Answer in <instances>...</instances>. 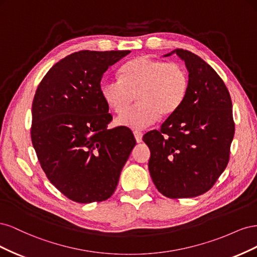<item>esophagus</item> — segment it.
Instances as JSON below:
<instances>
[{"label":"esophagus","instance_id":"1","mask_svg":"<svg viewBox=\"0 0 257 257\" xmlns=\"http://www.w3.org/2000/svg\"><path fill=\"white\" fill-rule=\"evenodd\" d=\"M134 136L137 143H142L143 142V133L139 131H134Z\"/></svg>","mask_w":257,"mask_h":257}]
</instances>
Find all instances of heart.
Here are the masks:
<instances>
[{"mask_svg": "<svg viewBox=\"0 0 257 257\" xmlns=\"http://www.w3.org/2000/svg\"><path fill=\"white\" fill-rule=\"evenodd\" d=\"M189 74L177 62L137 57L120 69V79H105L99 87L105 104L121 113L137 94L139 103L116 119V124L144 128L163 116L174 114L189 91Z\"/></svg>", "mask_w": 257, "mask_h": 257, "instance_id": "heart-1", "label": "heart"}]
</instances>
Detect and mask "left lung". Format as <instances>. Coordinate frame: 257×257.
I'll list each match as a JSON object with an SVG mask.
<instances>
[{
  "mask_svg": "<svg viewBox=\"0 0 257 257\" xmlns=\"http://www.w3.org/2000/svg\"><path fill=\"white\" fill-rule=\"evenodd\" d=\"M189 72L181 107L159 131L144 135L151 157L149 172L168 198L196 197L212 188L229 161L235 134L230 94L221 77L196 54L176 49Z\"/></svg>",
  "mask_w": 257,
  "mask_h": 257,
  "instance_id": "obj_1",
  "label": "left lung"
}]
</instances>
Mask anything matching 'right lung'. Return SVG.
I'll return each instance as SVG.
<instances>
[{
    "mask_svg": "<svg viewBox=\"0 0 257 257\" xmlns=\"http://www.w3.org/2000/svg\"><path fill=\"white\" fill-rule=\"evenodd\" d=\"M130 50L74 52L54 64L38 84L31 139L56 188L76 203L109 198L136 145L128 127L108 130L112 115L100 96L108 67Z\"/></svg>",
    "mask_w": 257,
    "mask_h": 257,
    "instance_id": "obj_1",
    "label": "right lung"
}]
</instances>
